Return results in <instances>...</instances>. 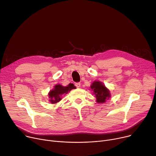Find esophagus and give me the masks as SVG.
Instances as JSON below:
<instances>
[{
    "label": "esophagus",
    "instance_id": "esophagus-1",
    "mask_svg": "<svg viewBox=\"0 0 156 156\" xmlns=\"http://www.w3.org/2000/svg\"><path fill=\"white\" fill-rule=\"evenodd\" d=\"M75 86H76L77 88H80V86H81V83H75Z\"/></svg>",
    "mask_w": 156,
    "mask_h": 156
}]
</instances>
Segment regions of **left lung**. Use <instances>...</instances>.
Returning a JSON list of instances; mask_svg holds the SVG:
<instances>
[{"instance_id":"obj_1","label":"left lung","mask_w":156,"mask_h":156,"mask_svg":"<svg viewBox=\"0 0 156 156\" xmlns=\"http://www.w3.org/2000/svg\"><path fill=\"white\" fill-rule=\"evenodd\" d=\"M90 87L94 91V94L95 95L98 103H104L106 100L109 99L111 97L109 90L101 81H94Z\"/></svg>"}]
</instances>
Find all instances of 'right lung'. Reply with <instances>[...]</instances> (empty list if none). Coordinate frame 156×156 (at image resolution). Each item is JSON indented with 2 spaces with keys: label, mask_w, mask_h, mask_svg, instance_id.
I'll use <instances>...</instances> for the list:
<instances>
[{
  "label": "right lung",
  "mask_w": 156,
  "mask_h": 156,
  "mask_svg": "<svg viewBox=\"0 0 156 156\" xmlns=\"http://www.w3.org/2000/svg\"><path fill=\"white\" fill-rule=\"evenodd\" d=\"M75 88L73 83H69L67 87H63L61 85L57 84L54 86V88L51 90L48 93L49 101L51 104H56L59 102L61 100L62 96L67 94L68 92L71 90V89Z\"/></svg>",
  "instance_id": "obj_1"
}]
</instances>
